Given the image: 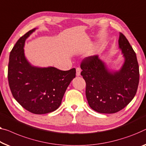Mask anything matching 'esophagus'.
I'll use <instances>...</instances> for the list:
<instances>
[{"mask_svg":"<svg viewBox=\"0 0 146 146\" xmlns=\"http://www.w3.org/2000/svg\"><path fill=\"white\" fill-rule=\"evenodd\" d=\"M80 72H81V69L79 67H77V69H76V75L79 77L80 75Z\"/></svg>","mask_w":146,"mask_h":146,"instance_id":"34e87169","label":"esophagus"}]
</instances>
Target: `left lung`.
<instances>
[{"instance_id":"8db88e82","label":"left lung","mask_w":146,"mask_h":146,"mask_svg":"<svg viewBox=\"0 0 146 146\" xmlns=\"http://www.w3.org/2000/svg\"><path fill=\"white\" fill-rule=\"evenodd\" d=\"M119 48L125 58L119 71L109 70L98 55L88 56L80 64L87 101L92 110L101 113H115L123 110L138 89L140 73L136 53L121 33Z\"/></svg>"}]
</instances>
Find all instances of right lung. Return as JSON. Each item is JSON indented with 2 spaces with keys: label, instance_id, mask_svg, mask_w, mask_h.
<instances>
[{
  "label": "right lung",
  "instance_id": "obj_1",
  "mask_svg": "<svg viewBox=\"0 0 146 146\" xmlns=\"http://www.w3.org/2000/svg\"><path fill=\"white\" fill-rule=\"evenodd\" d=\"M35 30L21 36L10 52L8 79L13 96L23 108L34 114H46L60 107L67 88L75 77L76 70L31 66L23 48L26 39Z\"/></svg>",
  "mask_w": 146,
  "mask_h": 146
}]
</instances>
